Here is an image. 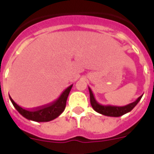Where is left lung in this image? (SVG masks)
<instances>
[{
  "instance_id": "1",
  "label": "left lung",
  "mask_w": 154,
  "mask_h": 154,
  "mask_svg": "<svg viewBox=\"0 0 154 154\" xmlns=\"http://www.w3.org/2000/svg\"><path fill=\"white\" fill-rule=\"evenodd\" d=\"M88 89H89V92H90V101L92 108L98 113L104 115V116H111V117H119V116H121L125 114L128 113L129 111H131L136 105L139 103V101L141 100L143 97V96H140L135 101H134V102L129 104L127 106H104V105H100V103L97 102L90 87H88Z\"/></svg>"
}]
</instances>
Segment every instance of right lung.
I'll list each match as a JSON object with an SVG mask.
<instances>
[{
  "label": "right lung",
  "mask_w": 154,
  "mask_h": 154,
  "mask_svg": "<svg viewBox=\"0 0 154 154\" xmlns=\"http://www.w3.org/2000/svg\"><path fill=\"white\" fill-rule=\"evenodd\" d=\"M72 87V85L67 87V89L61 94L60 97L56 100H54L53 103L44 106L35 108V110H29L24 109L15 103V101L12 100L11 97H10V99L19 113L27 119L36 121V122H48V121L56 119L63 112L64 109L66 107L67 97L69 95Z\"/></svg>",
  "instance_id": "right-lung-1"
}]
</instances>
